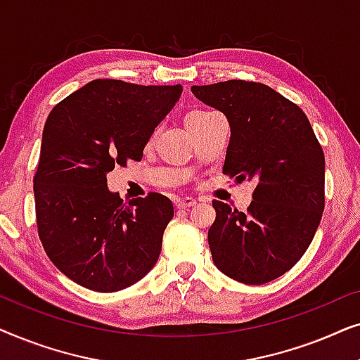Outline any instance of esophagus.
Here are the masks:
<instances>
[{"instance_id": "1", "label": "esophagus", "mask_w": 360, "mask_h": 360, "mask_svg": "<svg viewBox=\"0 0 360 360\" xmlns=\"http://www.w3.org/2000/svg\"><path fill=\"white\" fill-rule=\"evenodd\" d=\"M195 205H196V200L190 198V196H185V198H181V200L176 201V208H179V210H188V208H191V206H195Z\"/></svg>"}]
</instances>
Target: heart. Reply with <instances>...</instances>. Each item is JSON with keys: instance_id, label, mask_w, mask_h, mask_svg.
Instances as JSON below:
<instances>
[{"instance_id": "b5f03b06", "label": "heart", "mask_w": 360, "mask_h": 360, "mask_svg": "<svg viewBox=\"0 0 360 360\" xmlns=\"http://www.w3.org/2000/svg\"><path fill=\"white\" fill-rule=\"evenodd\" d=\"M206 112H210V111H193V112H190L188 117H186V121L193 120V117H198V116H201V115H206Z\"/></svg>"}]
</instances>
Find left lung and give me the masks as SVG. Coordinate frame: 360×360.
I'll list each match as a JSON object with an SVG mask.
<instances>
[{"mask_svg":"<svg viewBox=\"0 0 360 360\" xmlns=\"http://www.w3.org/2000/svg\"><path fill=\"white\" fill-rule=\"evenodd\" d=\"M228 117L223 174L255 181L248 213L213 201L208 231L213 262L229 278L262 285L307 252L324 210V154L308 117L264 83L228 80L191 86Z\"/></svg>","mask_w":360,"mask_h":360,"instance_id":"left-lung-1","label":"left lung"}]
</instances>
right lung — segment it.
Instances as JSON below:
<instances>
[{"label": "right lung", "instance_id": "right-lung-1", "mask_svg": "<svg viewBox=\"0 0 360 360\" xmlns=\"http://www.w3.org/2000/svg\"><path fill=\"white\" fill-rule=\"evenodd\" d=\"M181 91V85L93 80L49 115L34 176L39 238L52 264L82 287L120 292L159 259L172 201L149 193L124 203L106 175L142 159Z\"/></svg>", "mask_w": 360, "mask_h": 360}]
</instances>
